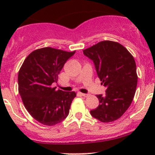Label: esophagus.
Here are the masks:
<instances>
[{"label": "esophagus", "mask_w": 155, "mask_h": 155, "mask_svg": "<svg viewBox=\"0 0 155 155\" xmlns=\"http://www.w3.org/2000/svg\"><path fill=\"white\" fill-rule=\"evenodd\" d=\"M80 94L82 95V97H87L89 96L88 94H83V93H80Z\"/></svg>", "instance_id": "esophagus-1"}]
</instances>
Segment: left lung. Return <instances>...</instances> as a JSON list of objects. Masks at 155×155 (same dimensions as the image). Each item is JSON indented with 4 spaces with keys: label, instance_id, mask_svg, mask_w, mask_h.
<instances>
[{
    "label": "left lung",
    "instance_id": "1",
    "mask_svg": "<svg viewBox=\"0 0 155 155\" xmlns=\"http://www.w3.org/2000/svg\"><path fill=\"white\" fill-rule=\"evenodd\" d=\"M94 63L106 94L97 95L99 106L91 115L101 122L118 119L134 100L137 85L136 62L127 48L117 42L104 40L83 50Z\"/></svg>",
    "mask_w": 155,
    "mask_h": 155
}]
</instances>
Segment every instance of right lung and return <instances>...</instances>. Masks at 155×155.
<instances>
[{"label":"right lung","mask_w":155,"mask_h":155,"mask_svg":"<svg viewBox=\"0 0 155 155\" xmlns=\"http://www.w3.org/2000/svg\"><path fill=\"white\" fill-rule=\"evenodd\" d=\"M75 52L51 47L38 48L28 54L18 71V92L23 104L30 115L44 125L53 126L64 121L76 96L74 91L51 86Z\"/></svg>","instance_id":"1"}]
</instances>
